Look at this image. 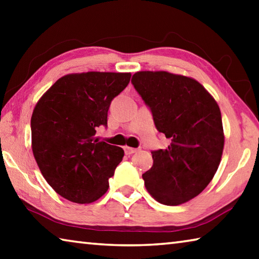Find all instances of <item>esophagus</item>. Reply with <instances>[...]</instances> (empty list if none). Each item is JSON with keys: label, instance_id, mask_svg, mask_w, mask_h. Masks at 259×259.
<instances>
[{"label": "esophagus", "instance_id": "obj_1", "mask_svg": "<svg viewBox=\"0 0 259 259\" xmlns=\"http://www.w3.org/2000/svg\"><path fill=\"white\" fill-rule=\"evenodd\" d=\"M124 151H125V153L126 154H134V153H136L138 151V148H134V147H129V146H125L124 147Z\"/></svg>", "mask_w": 259, "mask_h": 259}]
</instances>
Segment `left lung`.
Returning <instances> with one entry per match:
<instances>
[{"label": "left lung", "mask_w": 259, "mask_h": 259, "mask_svg": "<svg viewBox=\"0 0 259 259\" xmlns=\"http://www.w3.org/2000/svg\"><path fill=\"white\" fill-rule=\"evenodd\" d=\"M131 82L151 108L156 129L170 139L165 150L152 152V168L143 174L146 190L162 204L185 203L208 186L221 163V109L192 77L142 71Z\"/></svg>", "instance_id": "1"}]
</instances>
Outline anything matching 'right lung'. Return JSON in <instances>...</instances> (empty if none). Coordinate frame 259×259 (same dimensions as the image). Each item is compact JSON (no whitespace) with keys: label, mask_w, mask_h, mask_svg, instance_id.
Instances as JSON below:
<instances>
[{"label":"right lung","mask_w":259,"mask_h":259,"mask_svg":"<svg viewBox=\"0 0 259 259\" xmlns=\"http://www.w3.org/2000/svg\"><path fill=\"white\" fill-rule=\"evenodd\" d=\"M130 77V73L67 74L35 105L33 154L43 177L63 198L91 203L107 192L124 152L95 135L98 126L107 125L109 105Z\"/></svg>","instance_id":"1"}]
</instances>
